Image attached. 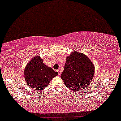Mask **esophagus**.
<instances>
[{"label": "esophagus", "mask_w": 121, "mask_h": 121, "mask_svg": "<svg viewBox=\"0 0 121 121\" xmlns=\"http://www.w3.org/2000/svg\"><path fill=\"white\" fill-rule=\"evenodd\" d=\"M57 71L58 72V74H59V75H61V73H62V72H61V71H60V70H59V69L57 70Z\"/></svg>", "instance_id": "obj_1"}]
</instances>
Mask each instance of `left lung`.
<instances>
[{"mask_svg": "<svg viewBox=\"0 0 121 121\" xmlns=\"http://www.w3.org/2000/svg\"><path fill=\"white\" fill-rule=\"evenodd\" d=\"M66 60L61 78L70 90L80 91L92 81L95 73L94 64L86 55L77 51L72 52Z\"/></svg>", "mask_w": 121, "mask_h": 121, "instance_id": "left-lung-1", "label": "left lung"}]
</instances>
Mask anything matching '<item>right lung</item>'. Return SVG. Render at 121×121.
<instances>
[{
	"instance_id": "right-lung-1",
	"label": "right lung",
	"mask_w": 121,
	"mask_h": 121,
	"mask_svg": "<svg viewBox=\"0 0 121 121\" xmlns=\"http://www.w3.org/2000/svg\"><path fill=\"white\" fill-rule=\"evenodd\" d=\"M58 72L48 67L43 63V59L36 56L27 63L24 70L25 79L27 85L35 90H42L48 86L50 82Z\"/></svg>"
}]
</instances>
